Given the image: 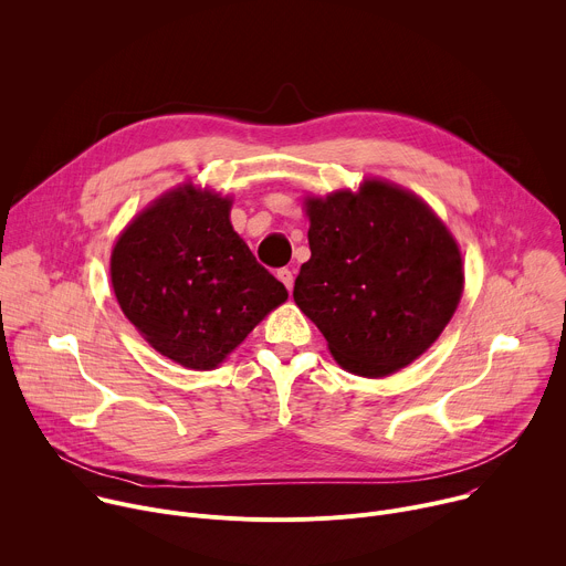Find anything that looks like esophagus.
<instances>
[{"instance_id":"1","label":"esophagus","mask_w":566,"mask_h":566,"mask_svg":"<svg viewBox=\"0 0 566 566\" xmlns=\"http://www.w3.org/2000/svg\"><path fill=\"white\" fill-rule=\"evenodd\" d=\"M277 280L289 289V293L293 291V271L291 269H280L277 271Z\"/></svg>"}]
</instances>
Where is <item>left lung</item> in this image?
<instances>
[{"mask_svg": "<svg viewBox=\"0 0 566 566\" xmlns=\"http://www.w3.org/2000/svg\"><path fill=\"white\" fill-rule=\"evenodd\" d=\"M311 260L293 300L352 374L382 378L441 336L463 293L454 237L417 195L380 179L306 197Z\"/></svg>", "mask_w": 566, "mask_h": 566, "instance_id": "8db88e82", "label": "left lung"}]
</instances>
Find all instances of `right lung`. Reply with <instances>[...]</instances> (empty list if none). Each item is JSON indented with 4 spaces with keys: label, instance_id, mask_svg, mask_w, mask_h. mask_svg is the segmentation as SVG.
Here are the masks:
<instances>
[{
    "label": "right lung",
    "instance_id": "right-lung-1",
    "mask_svg": "<svg viewBox=\"0 0 566 566\" xmlns=\"http://www.w3.org/2000/svg\"><path fill=\"white\" fill-rule=\"evenodd\" d=\"M228 197L179 186L112 251L116 300L140 336L188 369H214L289 293L230 223Z\"/></svg>",
    "mask_w": 566,
    "mask_h": 566
}]
</instances>
